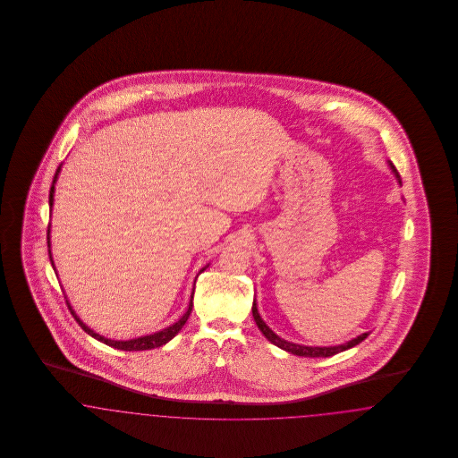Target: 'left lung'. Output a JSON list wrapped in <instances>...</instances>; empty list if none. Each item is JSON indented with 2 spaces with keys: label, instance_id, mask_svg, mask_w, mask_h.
Instances as JSON below:
<instances>
[{
  "label": "left lung",
  "instance_id": "obj_1",
  "mask_svg": "<svg viewBox=\"0 0 458 458\" xmlns=\"http://www.w3.org/2000/svg\"><path fill=\"white\" fill-rule=\"evenodd\" d=\"M392 170L394 172V174H396V178H398V183H402L400 174H396V170H394L393 165ZM252 316H254L256 325L261 329L262 335H264L273 345L286 350V352H290V353H293V355H301V357H331V355H335V353H340V352H344V350H349L352 349V347H355V345H359L362 340H366V338L369 336V333H362L360 336L350 340V342L344 344V345H336V347H304V345H295V344L286 342V340L280 338L278 335H275L269 327H266V323L262 321L261 316H259V312H258V305H256V302L252 304Z\"/></svg>",
  "mask_w": 458,
  "mask_h": 458
}]
</instances>
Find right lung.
<instances>
[{
    "instance_id": "add662e5",
    "label": "right lung",
    "mask_w": 458,
    "mask_h": 458,
    "mask_svg": "<svg viewBox=\"0 0 458 458\" xmlns=\"http://www.w3.org/2000/svg\"><path fill=\"white\" fill-rule=\"evenodd\" d=\"M58 174H60V166H58V170H56V174H55L53 185H51V191H49V206H53L55 182H56V178H58ZM47 247H49V225H47ZM49 252H51V250H49ZM49 259H51V264H53V258H51V254H49ZM204 269H206V267H204ZM204 269H200V271H204ZM192 299H194V292H192ZM192 299H191V304H189L187 312L182 316V319H180V321H176L174 325H172L170 327H166V329H163V331H157V333H154V335H148V336H140V338H133V340H129V342H114V340H108V338H105V336H101V335L94 333L90 327H86V325H84V323L75 316V312L70 309V305H68V309H70L72 316L77 319V323L81 325V327H82L88 335H90L92 338H96V340H99V342L106 344V345L113 347V349L129 350V352H133V350L156 349V347H161V345L168 344V342L174 338V335L183 327V325L187 323V319H189V316H191V310H192ZM66 304H68V302H66Z\"/></svg>"
}]
</instances>
